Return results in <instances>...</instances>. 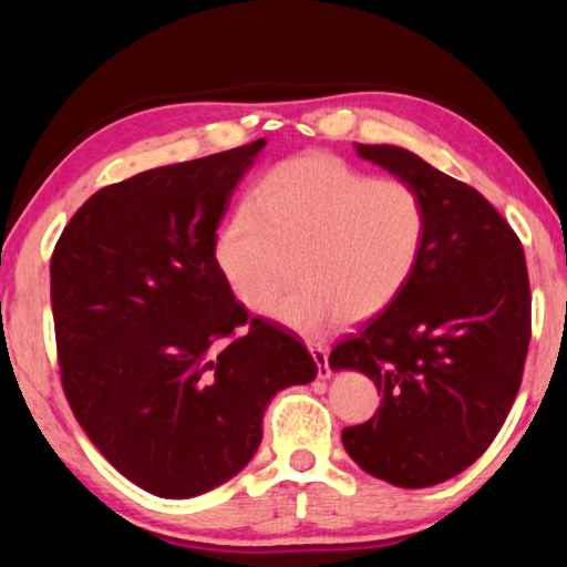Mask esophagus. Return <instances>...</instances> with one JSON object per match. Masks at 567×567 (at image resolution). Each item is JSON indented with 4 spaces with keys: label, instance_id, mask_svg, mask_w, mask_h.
<instances>
[{
    "label": "esophagus",
    "instance_id": "obj_1",
    "mask_svg": "<svg viewBox=\"0 0 567 567\" xmlns=\"http://www.w3.org/2000/svg\"><path fill=\"white\" fill-rule=\"evenodd\" d=\"M310 352H312L315 362H318V375H320L322 380L330 378V375H332V368H330V350H328V344L310 342Z\"/></svg>",
    "mask_w": 567,
    "mask_h": 567
}]
</instances>
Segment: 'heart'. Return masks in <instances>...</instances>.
I'll return each instance as SVG.
<instances>
[{
  "label": "heart",
  "instance_id": "1",
  "mask_svg": "<svg viewBox=\"0 0 567 567\" xmlns=\"http://www.w3.org/2000/svg\"><path fill=\"white\" fill-rule=\"evenodd\" d=\"M427 205L405 179L372 177L310 152L267 169L245 209L219 227L215 265L237 302L262 307L295 260L297 285L270 318L302 334L360 322L398 300L427 239Z\"/></svg>",
  "mask_w": 567,
  "mask_h": 567
}]
</instances>
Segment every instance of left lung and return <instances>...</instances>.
I'll use <instances>...</instances> for the list:
<instances>
[{
  "instance_id": "obj_1",
  "label": "left lung",
  "mask_w": 567,
  "mask_h": 567,
  "mask_svg": "<svg viewBox=\"0 0 567 567\" xmlns=\"http://www.w3.org/2000/svg\"><path fill=\"white\" fill-rule=\"evenodd\" d=\"M354 147L420 192L430 227L398 300L330 352L332 370L364 372L382 395L342 443L364 473L437 485L491 447L520 390L533 330L525 252L475 187L402 147Z\"/></svg>"
}]
</instances>
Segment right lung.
Masks as SVG:
<instances>
[{"instance_id":"1","label":"right lung","mask_w":567,"mask_h":567,"mask_svg":"<svg viewBox=\"0 0 567 567\" xmlns=\"http://www.w3.org/2000/svg\"><path fill=\"white\" fill-rule=\"evenodd\" d=\"M265 140L107 185L56 239L52 315L62 390L94 447L159 497L237 475L282 388L318 362L249 318L215 265L229 195Z\"/></svg>"}]
</instances>
